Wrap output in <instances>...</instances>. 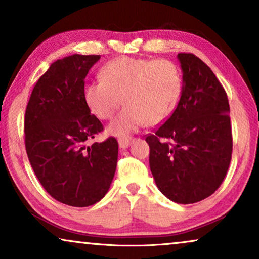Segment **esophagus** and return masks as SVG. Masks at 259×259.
<instances>
[{"label": "esophagus", "instance_id": "34e87169", "mask_svg": "<svg viewBox=\"0 0 259 259\" xmlns=\"http://www.w3.org/2000/svg\"><path fill=\"white\" fill-rule=\"evenodd\" d=\"M118 143L120 148H127L131 145V143H132V139H128V138H120Z\"/></svg>", "mask_w": 259, "mask_h": 259}]
</instances>
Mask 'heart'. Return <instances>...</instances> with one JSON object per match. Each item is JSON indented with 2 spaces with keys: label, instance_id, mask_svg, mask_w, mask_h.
<instances>
[{
  "label": "heart",
  "instance_id": "obj_1",
  "mask_svg": "<svg viewBox=\"0 0 259 259\" xmlns=\"http://www.w3.org/2000/svg\"><path fill=\"white\" fill-rule=\"evenodd\" d=\"M101 80L83 87V99L102 120L111 118L122 98L123 107L107 126V133L128 138L147 122L158 125L171 115L182 92V77L175 63L121 56L106 63Z\"/></svg>",
  "mask_w": 259,
  "mask_h": 259
}]
</instances>
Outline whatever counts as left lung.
Instances as JSON below:
<instances>
[{"label":"left lung","instance_id":"1","mask_svg":"<svg viewBox=\"0 0 259 259\" xmlns=\"http://www.w3.org/2000/svg\"><path fill=\"white\" fill-rule=\"evenodd\" d=\"M180 100L172 115L146 137L150 167L160 192L178 204L210 197L224 180L232 155L226 92L206 63L179 53Z\"/></svg>","mask_w":259,"mask_h":259}]
</instances>
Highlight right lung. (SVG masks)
I'll use <instances>...</instances> for the list:
<instances>
[{
	"label": "right lung",
	"mask_w": 259,
	"mask_h": 259,
	"mask_svg": "<svg viewBox=\"0 0 259 259\" xmlns=\"http://www.w3.org/2000/svg\"><path fill=\"white\" fill-rule=\"evenodd\" d=\"M100 55L56 60L37 80L24 115V144L38 182L60 203L86 207L105 197L114 178V137L88 146L104 126L83 99L84 77Z\"/></svg>",
	"instance_id": "1"
}]
</instances>
